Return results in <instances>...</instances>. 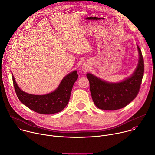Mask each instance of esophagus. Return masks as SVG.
Masks as SVG:
<instances>
[{
  "instance_id": "obj_1",
  "label": "esophagus",
  "mask_w": 155,
  "mask_h": 155,
  "mask_svg": "<svg viewBox=\"0 0 155 155\" xmlns=\"http://www.w3.org/2000/svg\"><path fill=\"white\" fill-rule=\"evenodd\" d=\"M87 69H88V66H87V65H83V70L84 72H86V71H87Z\"/></svg>"
}]
</instances>
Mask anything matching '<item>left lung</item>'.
I'll return each mask as SVG.
<instances>
[{
  "label": "left lung",
  "instance_id": "8db88e82",
  "mask_svg": "<svg viewBox=\"0 0 155 155\" xmlns=\"http://www.w3.org/2000/svg\"><path fill=\"white\" fill-rule=\"evenodd\" d=\"M139 59L137 67L130 77L120 83H108L91 74L86 77L94 104L100 109L115 110L122 108L133 101L139 93L144 72L142 51L138 45Z\"/></svg>",
  "mask_w": 155,
  "mask_h": 155
}]
</instances>
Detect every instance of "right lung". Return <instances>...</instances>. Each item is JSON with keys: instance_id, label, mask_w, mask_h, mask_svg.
I'll return each instance as SVG.
<instances>
[{"instance_id": "1", "label": "right lung", "mask_w": 155, "mask_h": 155, "mask_svg": "<svg viewBox=\"0 0 155 155\" xmlns=\"http://www.w3.org/2000/svg\"><path fill=\"white\" fill-rule=\"evenodd\" d=\"M78 77L76 71L66 75L57 89L45 95H34L22 91L18 87L12 74L15 90L19 100L33 111L44 115L61 111L68 105L74 83Z\"/></svg>"}]
</instances>
